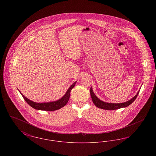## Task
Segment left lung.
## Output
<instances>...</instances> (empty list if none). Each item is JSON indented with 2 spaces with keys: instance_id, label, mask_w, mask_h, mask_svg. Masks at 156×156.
<instances>
[{
  "instance_id": "8db88e82",
  "label": "left lung",
  "mask_w": 156,
  "mask_h": 156,
  "mask_svg": "<svg viewBox=\"0 0 156 156\" xmlns=\"http://www.w3.org/2000/svg\"><path fill=\"white\" fill-rule=\"evenodd\" d=\"M139 93V92H138L137 95H136L132 99H131L130 100L127 101L126 102L120 103V104H112V103H106V102H105L101 101L94 94L92 88H90V96L92 98L93 103L95 104V105L98 108L105 109V110H116V109H118L122 108H125V107L128 106L130 104H132L135 101Z\"/></svg>"
}]
</instances>
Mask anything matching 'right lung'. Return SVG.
Returning a JSON list of instances; mask_svg holds the SVG:
<instances>
[{
    "mask_svg": "<svg viewBox=\"0 0 156 156\" xmlns=\"http://www.w3.org/2000/svg\"><path fill=\"white\" fill-rule=\"evenodd\" d=\"M75 83H76V82H75L69 88V89L67 90V92L66 93V94L62 98H61L60 99L57 101L51 102L36 103V102L30 101L29 99L26 98L22 94H21V95H22V97H23L24 99L26 101V102L34 109H36L37 110L46 111H56V110H58V109L62 108L67 104V102L69 99V97H70L71 90L74 87Z\"/></svg>",
    "mask_w": 156,
    "mask_h": 156,
    "instance_id": "obj_1",
    "label": "right lung"
}]
</instances>
